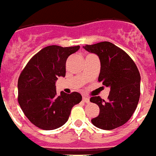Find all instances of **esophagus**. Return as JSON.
Wrapping results in <instances>:
<instances>
[{
    "mask_svg": "<svg viewBox=\"0 0 156 156\" xmlns=\"http://www.w3.org/2000/svg\"><path fill=\"white\" fill-rule=\"evenodd\" d=\"M82 101L85 102H90V98L89 97H87L86 95L82 96Z\"/></svg>",
    "mask_w": 156,
    "mask_h": 156,
    "instance_id": "obj_1",
    "label": "esophagus"
}]
</instances>
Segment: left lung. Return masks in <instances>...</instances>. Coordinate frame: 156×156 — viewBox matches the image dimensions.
<instances>
[{
	"label": "left lung",
	"instance_id": "obj_1",
	"mask_svg": "<svg viewBox=\"0 0 156 156\" xmlns=\"http://www.w3.org/2000/svg\"><path fill=\"white\" fill-rule=\"evenodd\" d=\"M96 54L101 64L98 81L110 87L109 100L99 96L90 101L98 106L99 115L91 119L102 130H113L128 121L137 107L140 96L141 77L137 66L126 52L109 41L83 46Z\"/></svg>",
	"mask_w": 156,
	"mask_h": 156
}]
</instances>
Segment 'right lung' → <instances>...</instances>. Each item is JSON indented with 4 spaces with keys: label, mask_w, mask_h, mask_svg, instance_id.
Segmentation results:
<instances>
[{
    "label": "right lung",
    "mask_w": 156,
    "mask_h": 156,
    "mask_svg": "<svg viewBox=\"0 0 156 156\" xmlns=\"http://www.w3.org/2000/svg\"><path fill=\"white\" fill-rule=\"evenodd\" d=\"M80 46L43 48L28 62L19 77L18 102L30 122L43 130H54L63 126L69 119L72 107L82 101L78 92L57 94L58 77L66 76L68 57Z\"/></svg>",
    "instance_id": "obj_1"
}]
</instances>
